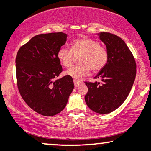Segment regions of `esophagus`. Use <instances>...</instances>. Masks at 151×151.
<instances>
[{
    "label": "esophagus",
    "mask_w": 151,
    "mask_h": 151,
    "mask_svg": "<svg viewBox=\"0 0 151 151\" xmlns=\"http://www.w3.org/2000/svg\"><path fill=\"white\" fill-rule=\"evenodd\" d=\"M74 86L75 87H79L80 85H81L83 83L82 81H79V80H76V79H74Z\"/></svg>",
    "instance_id": "1"
}]
</instances>
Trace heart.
Here are the masks:
<instances>
[{
	"label": "heart",
	"mask_w": 151,
	"mask_h": 151,
	"mask_svg": "<svg viewBox=\"0 0 151 151\" xmlns=\"http://www.w3.org/2000/svg\"><path fill=\"white\" fill-rule=\"evenodd\" d=\"M71 46V50L65 47L60 48L58 58L63 66L69 68L75 60V56H81L79 60L81 65H75L65 72L76 80L88 75L91 69L93 72H99L108 63V50L100 46L98 41L91 39H77L72 41Z\"/></svg>",
	"instance_id": "obj_1"
}]
</instances>
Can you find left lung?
Returning a JSON list of instances; mask_svg holds the SVG:
<instances>
[{"label": "left lung", "instance_id": "1", "mask_svg": "<svg viewBox=\"0 0 151 151\" xmlns=\"http://www.w3.org/2000/svg\"><path fill=\"white\" fill-rule=\"evenodd\" d=\"M97 35L106 46L109 59L94 77L101 79L100 82H85L88 87L85 101L95 112L108 114L127 98L135 80L137 65L132 52L120 37L108 32Z\"/></svg>", "mask_w": 151, "mask_h": 151}]
</instances>
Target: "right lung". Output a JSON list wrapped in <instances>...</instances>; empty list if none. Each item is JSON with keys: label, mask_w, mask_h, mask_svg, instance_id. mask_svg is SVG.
<instances>
[{"label": "right lung", "mask_w": 151, "mask_h": 151, "mask_svg": "<svg viewBox=\"0 0 151 151\" xmlns=\"http://www.w3.org/2000/svg\"><path fill=\"white\" fill-rule=\"evenodd\" d=\"M67 36L63 32L35 36L16 56L19 93L32 110L43 116H53L63 110L74 89L70 76L56 79L63 72L58 52Z\"/></svg>", "instance_id": "1"}]
</instances>
